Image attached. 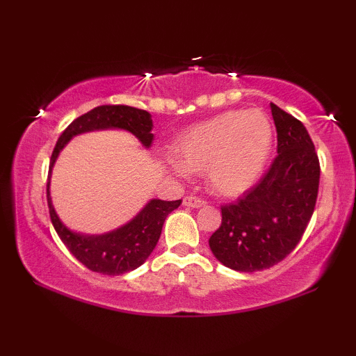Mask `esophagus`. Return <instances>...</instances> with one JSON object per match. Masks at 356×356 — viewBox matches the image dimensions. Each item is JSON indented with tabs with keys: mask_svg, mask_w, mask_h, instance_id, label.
<instances>
[{
	"mask_svg": "<svg viewBox=\"0 0 356 356\" xmlns=\"http://www.w3.org/2000/svg\"><path fill=\"white\" fill-rule=\"evenodd\" d=\"M206 204L207 202L200 196H186V197H184V206L191 207V209H200V207L206 206Z\"/></svg>",
	"mask_w": 356,
	"mask_h": 356,
	"instance_id": "obj_1",
	"label": "esophagus"
}]
</instances>
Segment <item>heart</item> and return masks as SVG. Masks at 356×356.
I'll return each instance as SVG.
<instances>
[{"instance_id":"obj_1","label":"heart","mask_w":356,"mask_h":356,"mask_svg":"<svg viewBox=\"0 0 356 356\" xmlns=\"http://www.w3.org/2000/svg\"><path fill=\"white\" fill-rule=\"evenodd\" d=\"M272 143V124L262 111H225L180 135L170 166L177 174L206 171L213 191L238 196L261 177Z\"/></svg>"}]
</instances>
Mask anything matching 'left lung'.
Here are the masks:
<instances>
[{
	"label": "left lung",
	"instance_id": "1",
	"mask_svg": "<svg viewBox=\"0 0 356 356\" xmlns=\"http://www.w3.org/2000/svg\"><path fill=\"white\" fill-rule=\"evenodd\" d=\"M278 155L256 186L221 207V226L209 238L218 261L237 272H257L281 262L303 237L314 212L321 165L308 130L270 104Z\"/></svg>",
	"mask_w": 356,
	"mask_h": 356
}]
</instances>
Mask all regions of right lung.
<instances>
[{
  "label": "right lung",
  "instance_id": "1",
  "mask_svg": "<svg viewBox=\"0 0 356 356\" xmlns=\"http://www.w3.org/2000/svg\"><path fill=\"white\" fill-rule=\"evenodd\" d=\"M152 127V119L147 111L127 105H102L76 118L63 131L53 150L47 180V201L53 227L72 254L92 272L113 276L122 275L146 262L159 242L166 216L182 204V200H150L127 225L114 229L111 232L102 234V236H84V234L70 231L55 212L50 196L53 165L65 144L80 134L92 130L120 129L135 135L144 147H150L154 140V134H150Z\"/></svg>",
  "mask_w": 356,
  "mask_h": 356
}]
</instances>
